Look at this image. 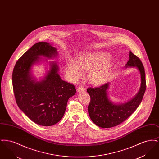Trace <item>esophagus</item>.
<instances>
[{
  "mask_svg": "<svg viewBox=\"0 0 159 159\" xmlns=\"http://www.w3.org/2000/svg\"><path fill=\"white\" fill-rule=\"evenodd\" d=\"M77 92H84L86 90V89L84 88V87H82V86H80V87H78L77 88Z\"/></svg>",
  "mask_w": 159,
  "mask_h": 159,
  "instance_id": "obj_1",
  "label": "esophagus"
}]
</instances>
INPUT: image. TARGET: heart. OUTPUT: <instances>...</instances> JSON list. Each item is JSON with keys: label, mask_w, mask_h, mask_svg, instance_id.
<instances>
[{"label": "heart", "mask_w": 159, "mask_h": 159, "mask_svg": "<svg viewBox=\"0 0 159 159\" xmlns=\"http://www.w3.org/2000/svg\"><path fill=\"white\" fill-rule=\"evenodd\" d=\"M110 55L104 52H91L79 55L77 60L69 58L66 63V73L72 80L83 76V69H91L89 79L95 84L103 83L107 79L111 64L108 60Z\"/></svg>", "instance_id": "heart-1"}]
</instances>
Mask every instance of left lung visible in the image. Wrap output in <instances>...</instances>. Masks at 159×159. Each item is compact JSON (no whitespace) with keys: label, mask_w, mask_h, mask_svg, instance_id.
<instances>
[{"label":"left lung","mask_w":159,"mask_h":159,"mask_svg":"<svg viewBox=\"0 0 159 159\" xmlns=\"http://www.w3.org/2000/svg\"><path fill=\"white\" fill-rule=\"evenodd\" d=\"M136 67L140 72L141 84L136 96L128 102L116 104L107 97V91L109 82L96 88H88L91 101L88 106V113L92 121L100 128H108L116 126L126 120L133 113L141 102L146 90L145 73L140 59L132 52H129V60L126 67Z\"/></svg>","instance_id":"8db88e82"}]
</instances>
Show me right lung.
Returning <instances> with one entry per match:
<instances>
[{"label": "right lung", "mask_w": 159, "mask_h": 159, "mask_svg": "<svg viewBox=\"0 0 159 159\" xmlns=\"http://www.w3.org/2000/svg\"><path fill=\"white\" fill-rule=\"evenodd\" d=\"M57 55V49L49 43L38 42L16 61L12 73L13 90L18 107L31 120L44 126L60 121L68 99L76 92L73 84L61 79L55 62H51L50 70L41 82L33 79L31 68L39 60V56L52 58Z\"/></svg>", "instance_id": "obj_1"}]
</instances>
